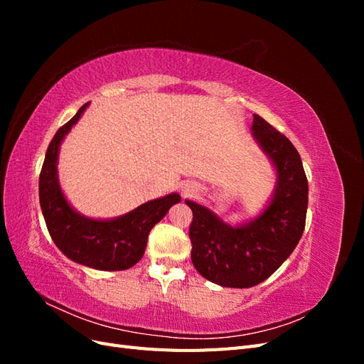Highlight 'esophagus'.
<instances>
[{"label": "esophagus", "instance_id": "1", "mask_svg": "<svg viewBox=\"0 0 364 364\" xmlns=\"http://www.w3.org/2000/svg\"><path fill=\"white\" fill-rule=\"evenodd\" d=\"M196 191H197V185H196L194 182H186V183L182 185V193H183L185 196H191V194H194Z\"/></svg>", "mask_w": 364, "mask_h": 364}]
</instances>
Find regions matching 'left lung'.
Segmentation results:
<instances>
[{"mask_svg":"<svg viewBox=\"0 0 364 364\" xmlns=\"http://www.w3.org/2000/svg\"><path fill=\"white\" fill-rule=\"evenodd\" d=\"M252 136L277 174L261 211L230 225L199 202L188 200L191 261L208 281L222 287L249 289L279 269L299 243L308 208V181L299 153L287 136L253 115Z\"/></svg>","mask_w":364,"mask_h":364,"instance_id":"1","label":"left lung"}]
</instances>
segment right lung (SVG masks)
<instances>
[{
    "instance_id": "1",
    "label": "right lung",
    "mask_w": 364,
    "mask_h": 364,
    "mask_svg": "<svg viewBox=\"0 0 364 364\" xmlns=\"http://www.w3.org/2000/svg\"><path fill=\"white\" fill-rule=\"evenodd\" d=\"M90 103L62 126L47 149L39 176V202L48 232L65 257L95 270H126L142 258L151 228L181 202L178 193L149 200L111 218L87 217L70 203L59 182L60 146Z\"/></svg>"
}]
</instances>
